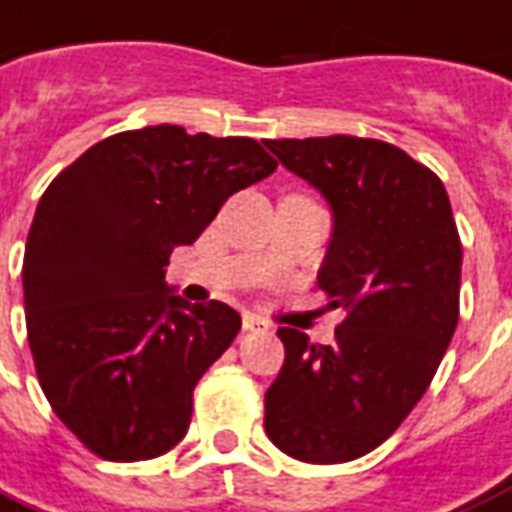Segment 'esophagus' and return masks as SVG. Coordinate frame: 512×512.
<instances>
[{
  "instance_id": "1",
  "label": "esophagus",
  "mask_w": 512,
  "mask_h": 512,
  "mask_svg": "<svg viewBox=\"0 0 512 512\" xmlns=\"http://www.w3.org/2000/svg\"><path fill=\"white\" fill-rule=\"evenodd\" d=\"M242 329H245V332H267V324L261 321L259 315L245 313L242 315Z\"/></svg>"
}]
</instances>
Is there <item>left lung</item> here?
<instances>
[{
    "label": "left lung",
    "instance_id": "8db88e82",
    "mask_svg": "<svg viewBox=\"0 0 512 512\" xmlns=\"http://www.w3.org/2000/svg\"><path fill=\"white\" fill-rule=\"evenodd\" d=\"M264 145L332 207L318 288L345 310L332 345L280 326L286 361L264 397V429L307 464L353 461L418 405L459 324L451 199L432 169L388 142L334 134Z\"/></svg>",
    "mask_w": 512,
    "mask_h": 512
}]
</instances>
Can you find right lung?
Returning <instances> with one entry per match:
<instances>
[{
    "instance_id": "1",
    "label": "right lung",
    "mask_w": 512,
    "mask_h": 512,
    "mask_svg": "<svg viewBox=\"0 0 512 512\" xmlns=\"http://www.w3.org/2000/svg\"><path fill=\"white\" fill-rule=\"evenodd\" d=\"M275 169L251 137L161 124L96 142L45 188L23 253L26 332L53 413L88 451L145 461L183 440L194 386L242 321L175 297L169 253Z\"/></svg>"
}]
</instances>
